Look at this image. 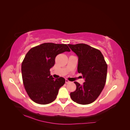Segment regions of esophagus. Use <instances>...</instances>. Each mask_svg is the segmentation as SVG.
<instances>
[{
	"label": "esophagus",
	"instance_id": "esophagus-1",
	"mask_svg": "<svg viewBox=\"0 0 130 130\" xmlns=\"http://www.w3.org/2000/svg\"><path fill=\"white\" fill-rule=\"evenodd\" d=\"M70 81H69L68 80H67V79L66 80V84H69V83H70Z\"/></svg>",
	"mask_w": 130,
	"mask_h": 130
}]
</instances>
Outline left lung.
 <instances>
[{
    "label": "left lung",
    "instance_id": "1",
    "mask_svg": "<svg viewBox=\"0 0 130 130\" xmlns=\"http://www.w3.org/2000/svg\"><path fill=\"white\" fill-rule=\"evenodd\" d=\"M68 45L78 57L77 72L82 74L85 81L82 85L74 82L76 89L70 93V97L77 104H91L104 88L107 65L99 50L84 43Z\"/></svg>",
    "mask_w": 130,
    "mask_h": 130
}]
</instances>
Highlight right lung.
I'll list each match as a JSON object with an SVG mask.
<instances>
[{"label": "right lung", "mask_w": 130, "mask_h": 130, "mask_svg": "<svg viewBox=\"0 0 130 130\" xmlns=\"http://www.w3.org/2000/svg\"><path fill=\"white\" fill-rule=\"evenodd\" d=\"M70 52L67 44L45 43L31 48L23 61V84L30 99L45 105L56 99L58 90L65 83L62 77L54 79L50 69L55 64L57 55Z\"/></svg>", "instance_id": "1"}]
</instances>
